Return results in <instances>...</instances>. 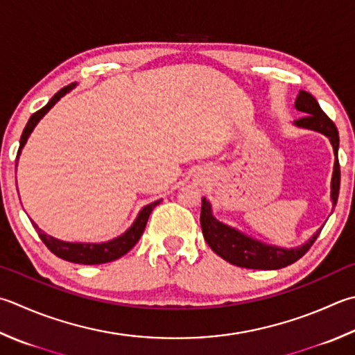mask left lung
<instances>
[{"label": "left lung", "mask_w": 355, "mask_h": 355, "mask_svg": "<svg viewBox=\"0 0 355 355\" xmlns=\"http://www.w3.org/2000/svg\"><path fill=\"white\" fill-rule=\"evenodd\" d=\"M295 108L302 111L304 117L295 120V125L300 128L318 131L324 135L334 148V173L331 180V199L332 205L336 207L340 190V164H338V131L336 123L327 117L323 110L320 108L315 97L309 92L300 91L295 100ZM200 227L202 235L210 245V249L223 259L229 261L230 264L245 269H261V270H275L282 267L295 263L304 253L311 249L320 235V230L313 235L306 244L293 249H283V247L270 245L261 241L250 238L241 233L233 227L223 224L211 213V205L209 200L202 198V207H200Z\"/></svg>", "instance_id": "left-lung-1"}]
</instances>
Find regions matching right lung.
I'll list each match as a JSON object with an SVG mask.
<instances>
[{"instance_id":"add662e5","label":"right lung","mask_w":355,"mask_h":355,"mask_svg":"<svg viewBox=\"0 0 355 355\" xmlns=\"http://www.w3.org/2000/svg\"><path fill=\"white\" fill-rule=\"evenodd\" d=\"M76 86V83H71L68 86H64L63 89H60L55 96H53L48 105L43 106L42 110L33 112L31 116L28 125H26V128L21 135V139H19V148H18V155H17V160L19 157V153H21L23 146L28 142V139L31 136V132L35 128L37 123L40 122V119H43V116L48 112L53 105H55L60 98H62L64 94H68V92ZM160 202V200H155V202H151L148 205H145L142 210L139 211V215L136 218L135 223L130 227L128 230H126L123 235H120L114 239L108 241V243H100V244H92V243H66V241L62 239H57L53 236L46 235L43 230L38 229V225L33 223L31 219L32 225L35 227V230L38 233L40 239L43 241L46 244V247L53 253V255H57L58 258L69 261V263H77V264H103V263H111V261L119 259L120 257H123L128 253L132 247L137 244V241L142 236V233L145 230V225L148 223V218L151 215V211Z\"/></svg>"}]
</instances>
